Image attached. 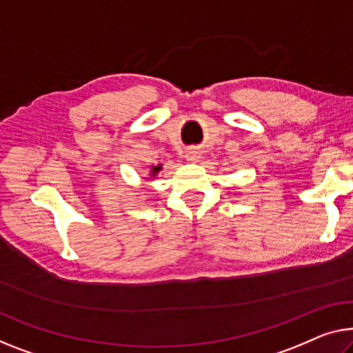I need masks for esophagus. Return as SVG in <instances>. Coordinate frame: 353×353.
I'll return each instance as SVG.
<instances>
[{
    "label": "esophagus",
    "mask_w": 353,
    "mask_h": 353,
    "mask_svg": "<svg viewBox=\"0 0 353 353\" xmlns=\"http://www.w3.org/2000/svg\"><path fill=\"white\" fill-rule=\"evenodd\" d=\"M187 160L190 161V163H196V161L199 160V152L194 150V149L188 150V152H187Z\"/></svg>",
    "instance_id": "34e87169"
}]
</instances>
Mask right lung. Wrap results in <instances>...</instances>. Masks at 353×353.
Here are the masks:
<instances>
[{
    "instance_id": "obj_1",
    "label": "right lung",
    "mask_w": 353,
    "mask_h": 353,
    "mask_svg": "<svg viewBox=\"0 0 353 353\" xmlns=\"http://www.w3.org/2000/svg\"><path fill=\"white\" fill-rule=\"evenodd\" d=\"M160 171H161V163H160V165H157V166H150V170H149V179H155V176L159 174Z\"/></svg>"
}]
</instances>
